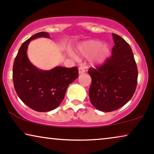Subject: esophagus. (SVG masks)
Segmentation results:
<instances>
[{"instance_id":"obj_1","label":"esophagus","mask_w":154,"mask_h":154,"mask_svg":"<svg viewBox=\"0 0 154 154\" xmlns=\"http://www.w3.org/2000/svg\"><path fill=\"white\" fill-rule=\"evenodd\" d=\"M85 69L83 66H81L79 68V72L80 74H81V73H83L84 72H85Z\"/></svg>"}]
</instances>
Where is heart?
Instances as JSON below:
<instances>
[{
  "label": "heart",
  "mask_w": 154,
  "mask_h": 154,
  "mask_svg": "<svg viewBox=\"0 0 154 154\" xmlns=\"http://www.w3.org/2000/svg\"><path fill=\"white\" fill-rule=\"evenodd\" d=\"M81 55L85 57H90L92 64L100 65L108 59L110 50L106 45H102L99 41H88L82 43L79 48Z\"/></svg>",
  "instance_id": "obj_1"
}]
</instances>
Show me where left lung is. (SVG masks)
<instances>
[{
  "label": "left lung",
  "mask_w": 154,
  "mask_h": 154,
  "mask_svg": "<svg viewBox=\"0 0 154 154\" xmlns=\"http://www.w3.org/2000/svg\"><path fill=\"white\" fill-rule=\"evenodd\" d=\"M115 45L111 56L102 65L88 70L92 79L90 100L98 110L110 112L124 106L132 97L138 71L129 44L112 33Z\"/></svg>",
  "instance_id": "obj_1"
}]
</instances>
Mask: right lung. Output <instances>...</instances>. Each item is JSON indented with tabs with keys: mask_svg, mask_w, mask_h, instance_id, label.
<instances>
[{
	"mask_svg": "<svg viewBox=\"0 0 154 154\" xmlns=\"http://www.w3.org/2000/svg\"><path fill=\"white\" fill-rule=\"evenodd\" d=\"M50 38L47 32L32 35L22 43L14 61L12 79L15 91L20 100L33 110L46 112L61 104L69 84L79 77L76 66H56L49 71L40 70L30 62L26 51L31 40Z\"/></svg>",
	"mask_w": 154,
	"mask_h": 154,
	"instance_id": "add662e5",
	"label": "right lung"
}]
</instances>
